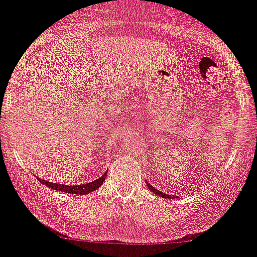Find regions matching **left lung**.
Segmentation results:
<instances>
[{
	"label": "left lung",
	"instance_id": "8db88e82",
	"mask_svg": "<svg viewBox=\"0 0 257 257\" xmlns=\"http://www.w3.org/2000/svg\"><path fill=\"white\" fill-rule=\"evenodd\" d=\"M146 185H147V187H149V189H150V190L153 191L154 194H156V195L162 196V198H168V199H169V198H173V195H168V194H166V193H162V191H159L158 189H155L154 186H151L149 182H146Z\"/></svg>",
	"mask_w": 257,
	"mask_h": 257
}]
</instances>
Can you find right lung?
<instances>
[{
	"instance_id": "right-lung-1",
	"label": "right lung",
	"mask_w": 257,
	"mask_h": 257,
	"mask_svg": "<svg viewBox=\"0 0 257 257\" xmlns=\"http://www.w3.org/2000/svg\"><path fill=\"white\" fill-rule=\"evenodd\" d=\"M106 175H107V172L106 173H103V175H102L99 178L94 180V181L88 182V184H81V185L55 184V182H49V181H46V180H41V178H39V177L37 178H39V181L41 182V184L46 185V186H49L50 189H53V190L63 191V193H68V194H77V195H85V194H89V193H91V191L97 190L98 187L101 186V185L104 182Z\"/></svg>"
}]
</instances>
